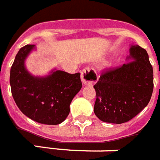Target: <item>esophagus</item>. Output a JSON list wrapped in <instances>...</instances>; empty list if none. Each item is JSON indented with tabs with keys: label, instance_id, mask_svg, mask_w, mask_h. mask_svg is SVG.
Instances as JSON below:
<instances>
[{
	"label": "esophagus",
	"instance_id": "1",
	"mask_svg": "<svg viewBox=\"0 0 160 160\" xmlns=\"http://www.w3.org/2000/svg\"><path fill=\"white\" fill-rule=\"evenodd\" d=\"M81 78L84 85H92L98 81V78L95 70L86 67L81 72Z\"/></svg>",
	"mask_w": 160,
	"mask_h": 160
}]
</instances>
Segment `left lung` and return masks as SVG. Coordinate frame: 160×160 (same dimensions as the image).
<instances>
[{
	"instance_id": "1",
	"label": "left lung",
	"mask_w": 160,
	"mask_h": 160,
	"mask_svg": "<svg viewBox=\"0 0 160 160\" xmlns=\"http://www.w3.org/2000/svg\"><path fill=\"white\" fill-rule=\"evenodd\" d=\"M130 62L104 69L94 85V113L101 121L114 124L127 122L142 111L154 89L153 68L145 48L131 45Z\"/></svg>"
}]
</instances>
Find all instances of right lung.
Returning a JSON list of instances; mask_svg holds the SVG:
<instances>
[{"label":"right lung","instance_id":"add662e5","mask_svg":"<svg viewBox=\"0 0 160 160\" xmlns=\"http://www.w3.org/2000/svg\"><path fill=\"white\" fill-rule=\"evenodd\" d=\"M34 47L24 46L15 56L10 74L11 93L19 109L29 118L58 125L67 118L70 103L82 88L80 73L57 70L45 78L32 76L25 68V59Z\"/></svg>","mask_w":160,"mask_h":160}]
</instances>
